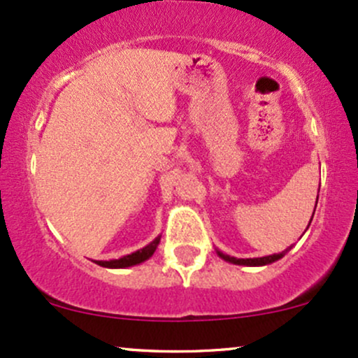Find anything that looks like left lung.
<instances>
[{
    "label": "left lung",
    "mask_w": 358,
    "mask_h": 358,
    "mask_svg": "<svg viewBox=\"0 0 358 358\" xmlns=\"http://www.w3.org/2000/svg\"><path fill=\"white\" fill-rule=\"evenodd\" d=\"M315 208H316V205H315ZM313 213H315V212H313ZM311 220H313V217H311ZM311 220H310V224H311ZM287 250H289V249L282 250V252H279V254H273V256L254 257V259H237V257L227 256V254L220 252V250H217V254H219V256H220L222 259H224V261L232 262V264H239V266H266V264H271V262L278 261V259H281V257L285 256V254L287 252Z\"/></svg>",
    "instance_id": "1"
}]
</instances>
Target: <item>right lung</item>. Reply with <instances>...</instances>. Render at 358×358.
<instances>
[{"mask_svg":"<svg viewBox=\"0 0 358 358\" xmlns=\"http://www.w3.org/2000/svg\"><path fill=\"white\" fill-rule=\"evenodd\" d=\"M159 239H162V237L158 236L153 242H150V244L145 245L143 249H139L133 254H127V256H124V257L113 259V261H96V264L102 266V268H110V269H121V268H129V266L141 264V262H145L146 259H150L151 256H153L156 248H158V244H159Z\"/></svg>","mask_w":358,"mask_h":358,"instance_id":"obj_1","label":"right lung"}]
</instances>
